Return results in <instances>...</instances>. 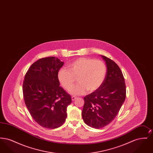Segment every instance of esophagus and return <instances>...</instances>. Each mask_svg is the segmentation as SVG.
<instances>
[{"mask_svg": "<svg viewBox=\"0 0 153 153\" xmlns=\"http://www.w3.org/2000/svg\"><path fill=\"white\" fill-rule=\"evenodd\" d=\"M76 99H77L76 97H75V96H72V101L75 100Z\"/></svg>", "mask_w": 153, "mask_h": 153, "instance_id": "34e87169", "label": "esophagus"}]
</instances>
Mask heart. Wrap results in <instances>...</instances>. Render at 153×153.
I'll use <instances>...</instances> for the list:
<instances>
[{"instance_id": "heart-1", "label": "heart", "mask_w": 153, "mask_h": 153, "mask_svg": "<svg viewBox=\"0 0 153 153\" xmlns=\"http://www.w3.org/2000/svg\"><path fill=\"white\" fill-rule=\"evenodd\" d=\"M68 71L61 69L58 73V80L66 91H69L75 82L79 83L70 90L73 95H82L87 91L94 92L99 89L107 74L105 64L100 59L81 57L68 65Z\"/></svg>"}]
</instances>
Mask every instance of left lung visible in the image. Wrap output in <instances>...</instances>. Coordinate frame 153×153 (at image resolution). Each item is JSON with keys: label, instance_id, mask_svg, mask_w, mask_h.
<instances>
[{"label": "left lung", "instance_id": "obj_1", "mask_svg": "<svg viewBox=\"0 0 153 153\" xmlns=\"http://www.w3.org/2000/svg\"><path fill=\"white\" fill-rule=\"evenodd\" d=\"M102 57L107 68L105 79L99 89L84 97L82 111L85 124L97 129L114 120L126 97L125 80L120 68L110 58Z\"/></svg>", "mask_w": 153, "mask_h": 153}]
</instances>
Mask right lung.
Wrapping results in <instances>:
<instances>
[{"mask_svg": "<svg viewBox=\"0 0 153 153\" xmlns=\"http://www.w3.org/2000/svg\"><path fill=\"white\" fill-rule=\"evenodd\" d=\"M64 65L57 57L39 59L30 66L23 82V95L30 115L44 128L62 126L67 117L71 95L59 87L58 73Z\"/></svg>", "mask_w": 153, "mask_h": 153, "instance_id": "right-lung-1", "label": "right lung"}]
</instances>
